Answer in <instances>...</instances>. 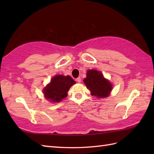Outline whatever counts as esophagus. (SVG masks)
Returning <instances> with one entry per match:
<instances>
[{
    "label": "esophagus",
    "instance_id": "obj_1",
    "mask_svg": "<svg viewBox=\"0 0 154 154\" xmlns=\"http://www.w3.org/2000/svg\"><path fill=\"white\" fill-rule=\"evenodd\" d=\"M76 81H77V83H81V78H80V77H78V78H77V79H76Z\"/></svg>",
    "mask_w": 154,
    "mask_h": 154
}]
</instances>
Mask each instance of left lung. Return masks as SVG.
I'll return each mask as SVG.
<instances>
[{"mask_svg": "<svg viewBox=\"0 0 154 154\" xmlns=\"http://www.w3.org/2000/svg\"><path fill=\"white\" fill-rule=\"evenodd\" d=\"M84 83L93 96L97 98H106L109 96L112 89V84L104 77L100 71L95 69H89L87 77L85 78Z\"/></svg>", "mask_w": 154, "mask_h": 154, "instance_id": "8db88e82", "label": "left lung"}]
</instances>
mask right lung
Returning a JSON list of instances; mask_svg holds the SVG:
<instances>
[{
    "label": "right lung",
    "instance_id": "right-lung-1",
    "mask_svg": "<svg viewBox=\"0 0 154 154\" xmlns=\"http://www.w3.org/2000/svg\"><path fill=\"white\" fill-rule=\"evenodd\" d=\"M75 83V81L69 75H56L44 89V97L51 103L61 102L62 99L67 96L70 87Z\"/></svg>",
    "mask_w": 154,
    "mask_h": 154
}]
</instances>
